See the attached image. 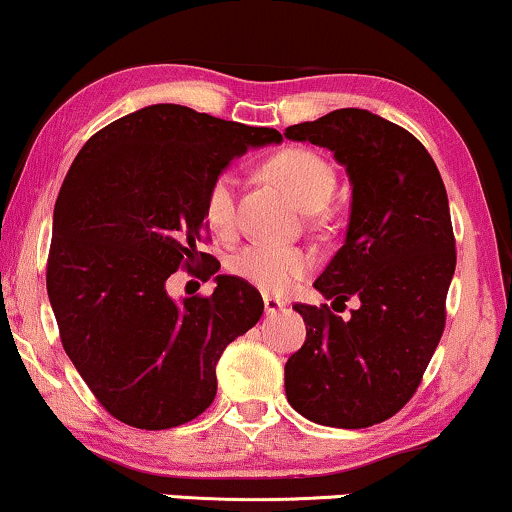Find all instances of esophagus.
Listing matches in <instances>:
<instances>
[{"mask_svg":"<svg viewBox=\"0 0 512 512\" xmlns=\"http://www.w3.org/2000/svg\"><path fill=\"white\" fill-rule=\"evenodd\" d=\"M263 305H265V314H275L279 310H284L282 300H277V298H272V296H265L263 298Z\"/></svg>","mask_w":512,"mask_h":512,"instance_id":"obj_1","label":"esophagus"}]
</instances>
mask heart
Instances as JSON below:
<instances>
[{
  "instance_id": "b5f03b06",
  "label": "heart",
  "mask_w": 512,
  "mask_h": 512,
  "mask_svg": "<svg viewBox=\"0 0 512 512\" xmlns=\"http://www.w3.org/2000/svg\"><path fill=\"white\" fill-rule=\"evenodd\" d=\"M263 170L275 177L286 191L293 195L300 209L319 212L331 202L335 193V172L324 158L314 151L291 149L277 151L263 163ZM235 174L221 172L209 181L205 191L207 226L219 235H228L235 228ZM228 268L244 282L270 296H282L293 284L305 279L314 270V256L300 247H277V244H247V247L230 256Z\"/></svg>"
}]
</instances>
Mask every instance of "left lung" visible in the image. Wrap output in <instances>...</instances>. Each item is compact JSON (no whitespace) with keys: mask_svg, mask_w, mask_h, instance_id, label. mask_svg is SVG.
<instances>
[{"mask_svg":"<svg viewBox=\"0 0 512 512\" xmlns=\"http://www.w3.org/2000/svg\"><path fill=\"white\" fill-rule=\"evenodd\" d=\"M284 135L331 149L347 167V240L314 289L340 305L359 300L349 319L293 305L307 340L286 361V398L317 424L366 429L410 401L443 335L457 265L445 184L415 135L366 109L331 111Z\"/></svg>","mask_w":512,"mask_h":512,"instance_id":"obj_1","label":"left lung"}]
</instances>
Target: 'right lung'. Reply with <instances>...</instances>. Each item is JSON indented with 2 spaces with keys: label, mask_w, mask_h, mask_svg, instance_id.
<instances>
[{
  "label": "right lung",
  "mask_w": 512,
  "mask_h": 512,
  "mask_svg": "<svg viewBox=\"0 0 512 512\" xmlns=\"http://www.w3.org/2000/svg\"><path fill=\"white\" fill-rule=\"evenodd\" d=\"M270 142H282L272 128L153 104L95 132L69 167L46 289L62 347L118 422L160 431L202 415L223 349L261 319V293L240 277L181 303L165 282L179 268L202 282L219 272L198 251L205 191L247 146Z\"/></svg>",
  "instance_id": "1"
}]
</instances>
